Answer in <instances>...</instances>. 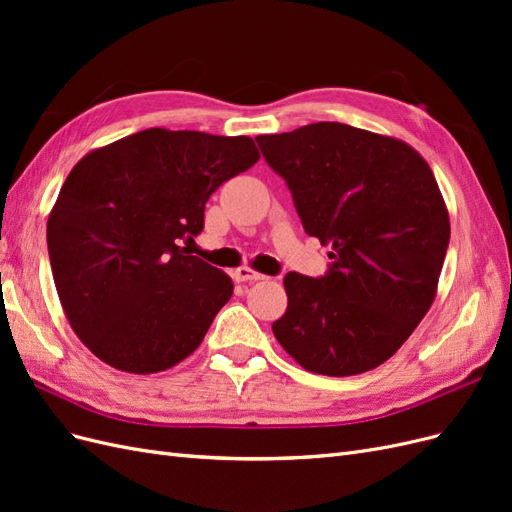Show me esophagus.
<instances>
[{
  "mask_svg": "<svg viewBox=\"0 0 512 512\" xmlns=\"http://www.w3.org/2000/svg\"><path fill=\"white\" fill-rule=\"evenodd\" d=\"M232 277H235V282H260V280H265V275L256 273V271L250 269V267H239V269H235V273H232Z\"/></svg>",
  "mask_w": 512,
  "mask_h": 512,
  "instance_id": "34e87169",
  "label": "esophagus"
}]
</instances>
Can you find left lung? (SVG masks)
Here are the masks:
<instances>
[{"label":"left lung","mask_w":512,"mask_h":512,"mask_svg":"<svg viewBox=\"0 0 512 512\" xmlns=\"http://www.w3.org/2000/svg\"><path fill=\"white\" fill-rule=\"evenodd\" d=\"M309 237L329 245L324 277L290 271L273 335L303 369L356 376L404 346L436 299L451 222L421 153L393 136L320 121L256 136Z\"/></svg>","instance_id":"1"}]
</instances>
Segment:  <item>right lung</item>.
I'll list each match as a JSON object with an SVG mask.
<instances>
[{"label": "right lung", "instance_id": "1", "mask_svg": "<svg viewBox=\"0 0 512 512\" xmlns=\"http://www.w3.org/2000/svg\"><path fill=\"white\" fill-rule=\"evenodd\" d=\"M258 160L250 136L149 128L76 162L46 243L64 314L100 361L145 376L200 346L235 286L188 245L209 196Z\"/></svg>", "mask_w": 512, "mask_h": 512}]
</instances>
